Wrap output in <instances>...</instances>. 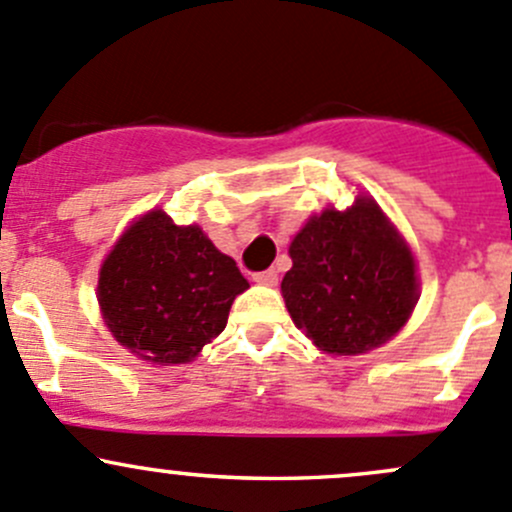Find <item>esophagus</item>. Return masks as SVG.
<instances>
[{
  "mask_svg": "<svg viewBox=\"0 0 512 512\" xmlns=\"http://www.w3.org/2000/svg\"><path fill=\"white\" fill-rule=\"evenodd\" d=\"M252 280H255L257 285L275 287V285H277V280H280V277H277V272H275V270H265V272H257V275L252 277Z\"/></svg>",
  "mask_w": 512,
  "mask_h": 512,
  "instance_id": "1",
  "label": "esophagus"
}]
</instances>
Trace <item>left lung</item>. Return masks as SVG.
<instances>
[{"label":"left lung","mask_w":512,"mask_h":512,"mask_svg":"<svg viewBox=\"0 0 512 512\" xmlns=\"http://www.w3.org/2000/svg\"><path fill=\"white\" fill-rule=\"evenodd\" d=\"M282 297L292 322L327 354L389 342L418 302L416 260L374 198L312 215L289 245Z\"/></svg>","instance_id":"left-lung-1"}]
</instances>
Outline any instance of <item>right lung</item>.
Masks as SVG:
<instances>
[{
    "label": "right lung",
    "mask_w": 512,
    "mask_h": 512,
    "mask_svg": "<svg viewBox=\"0 0 512 512\" xmlns=\"http://www.w3.org/2000/svg\"><path fill=\"white\" fill-rule=\"evenodd\" d=\"M250 282L198 225L151 210L128 227L98 272L103 322L138 359L170 366L195 359L227 324Z\"/></svg>",
    "instance_id": "add662e5"
}]
</instances>
